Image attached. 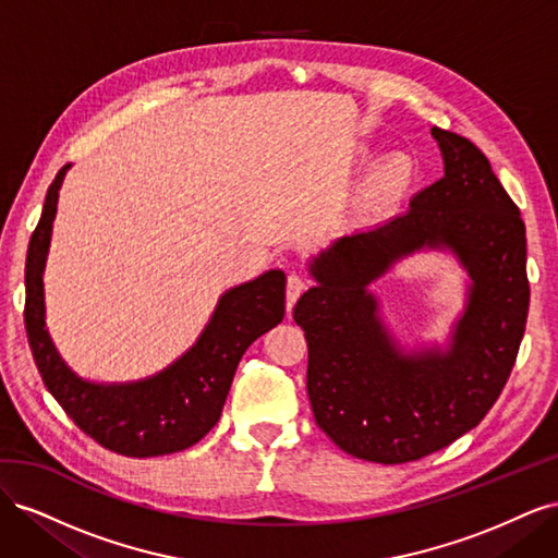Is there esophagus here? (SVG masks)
I'll return each instance as SVG.
<instances>
[{"instance_id": "obj_1", "label": "esophagus", "mask_w": 558, "mask_h": 558, "mask_svg": "<svg viewBox=\"0 0 558 558\" xmlns=\"http://www.w3.org/2000/svg\"><path fill=\"white\" fill-rule=\"evenodd\" d=\"M305 289H307V281L305 279L298 277V275L289 277V281H286V312L291 314L293 305H295L298 298L302 295V291H305Z\"/></svg>"}]
</instances>
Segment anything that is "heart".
<instances>
[{
  "label": "heart",
  "instance_id": "obj_1",
  "mask_svg": "<svg viewBox=\"0 0 558 558\" xmlns=\"http://www.w3.org/2000/svg\"><path fill=\"white\" fill-rule=\"evenodd\" d=\"M412 174L410 158L402 154H388L377 165L373 174H369V191L375 195H388L398 191L400 185L408 183Z\"/></svg>",
  "mask_w": 558,
  "mask_h": 558
}]
</instances>
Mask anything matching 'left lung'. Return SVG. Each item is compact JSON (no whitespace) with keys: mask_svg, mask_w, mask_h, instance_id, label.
I'll return each mask as SVG.
<instances>
[{"mask_svg":"<svg viewBox=\"0 0 558 558\" xmlns=\"http://www.w3.org/2000/svg\"><path fill=\"white\" fill-rule=\"evenodd\" d=\"M445 177L410 211L332 242L310 263L316 286L298 300L307 393L318 428L373 463L418 461L475 428L508 381L529 316L526 226L482 150L430 128ZM421 247H449L471 277L447 352L404 354L366 286Z\"/></svg>","mask_w":558,"mask_h":558,"instance_id":"obj_1","label":"left lung"}]
</instances>
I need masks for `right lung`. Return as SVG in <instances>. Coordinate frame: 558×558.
Masks as SVG:
<instances>
[{
    "label": "right lung",
    "instance_id": "add662e5",
    "mask_svg": "<svg viewBox=\"0 0 558 558\" xmlns=\"http://www.w3.org/2000/svg\"><path fill=\"white\" fill-rule=\"evenodd\" d=\"M66 170L70 165L50 183L25 263V328L39 375L66 416L109 451L146 459L189 449L216 426L244 351L281 324L286 277L269 269L226 291L199 340L162 373L130 384L81 379L50 340L44 307V267Z\"/></svg>",
    "mask_w": 558,
    "mask_h": 558
}]
</instances>
